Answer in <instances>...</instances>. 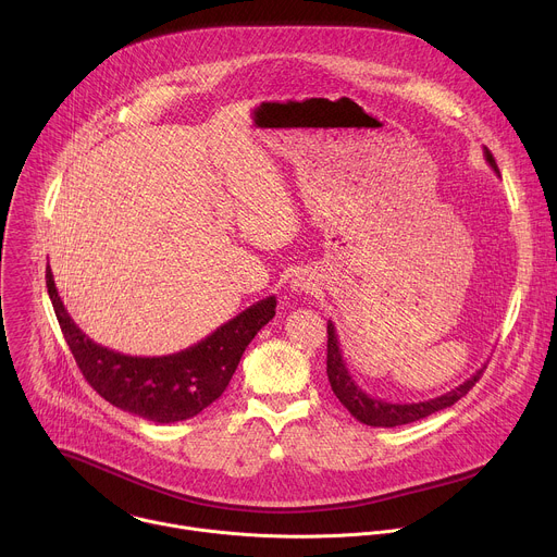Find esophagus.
<instances>
[{"label": "esophagus", "instance_id": "obj_1", "mask_svg": "<svg viewBox=\"0 0 557 557\" xmlns=\"http://www.w3.org/2000/svg\"><path fill=\"white\" fill-rule=\"evenodd\" d=\"M312 282H310V277H306V275H295V280L290 282V288L295 290V293H310L312 290Z\"/></svg>", "mask_w": 557, "mask_h": 557}]
</instances>
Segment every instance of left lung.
I'll return each mask as SVG.
<instances>
[{"label": "left lung", "mask_w": 557, "mask_h": 557, "mask_svg": "<svg viewBox=\"0 0 557 557\" xmlns=\"http://www.w3.org/2000/svg\"><path fill=\"white\" fill-rule=\"evenodd\" d=\"M485 161L490 163V168L500 176L498 165L494 161L492 151L485 147ZM485 368L475 370V374H471L465 383H460L458 387L434 396V399L428 401H419V404H392V401H383L376 399V396L363 392L357 381L352 379V374L348 372V366L344 361L342 348H339V337L335 331V324L329 320V357H326V374L331 381V387L335 392L337 399L342 401V406L361 423L372 425V428H396V425H408L414 421H421L434 412H441L445 408H451L458 399L475 385V381L481 379Z\"/></svg>", "instance_id": "8db88e82"}]
</instances>
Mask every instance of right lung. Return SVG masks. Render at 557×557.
Returning a JSON list of instances; mask_svg holds the SVG:
<instances>
[{
	"label": "right lung",
	"mask_w": 557,
	"mask_h": 557,
	"mask_svg": "<svg viewBox=\"0 0 557 557\" xmlns=\"http://www.w3.org/2000/svg\"><path fill=\"white\" fill-rule=\"evenodd\" d=\"M46 286L78 370L106 401L153 423L187 421L226 389L251 339L275 317V295L256 301L202 342L165 357H132L92 342L67 314L50 267Z\"/></svg>",
	"instance_id": "right-lung-1"
}]
</instances>
